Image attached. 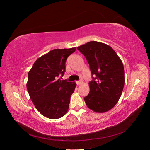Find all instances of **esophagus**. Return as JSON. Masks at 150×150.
Listing matches in <instances>:
<instances>
[{
	"mask_svg": "<svg viewBox=\"0 0 150 150\" xmlns=\"http://www.w3.org/2000/svg\"><path fill=\"white\" fill-rule=\"evenodd\" d=\"M83 83V81H76V84H77V85H81V84Z\"/></svg>",
	"mask_w": 150,
	"mask_h": 150,
	"instance_id": "1",
	"label": "esophagus"
}]
</instances>
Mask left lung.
Returning <instances> with one entry per match:
<instances>
[{"label": "left lung", "instance_id": "1", "mask_svg": "<svg viewBox=\"0 0 150 150\" xmlns=\"http://www.w3.org/2000/svg\"><path fill=\"white\" fill-rule=\"evenodd\" d=\"M89 64L93 80L90 91L84 99L87 106L96 112L110 110L118 102L125 85L124 66L111 47L90 41L77 47Z\"/></svg>", "mask_w": 150, "mask_h": 150}]
</instances>
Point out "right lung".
<instances>
[{"label":"right lung","instance_id":"obj_1","mask_svg":"<svg viewBox=\"0 0 150 150\" xmlns=\"http://www.w3.org/2000/svg\"><path fill=\"white\" fill-rule=\"evenodd\" d=\"M76 49H53L38 58L29 72L27 89L31 101L47 118H60L69 109L76 84L61 80L59 76L64 75L67 58Z\"/></svg>","mask_w":150,"mask_h":150}]
</instances>
